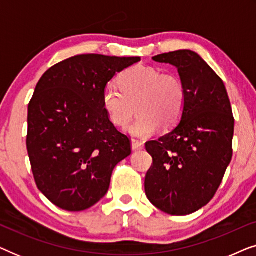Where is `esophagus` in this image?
Segmentation results:
<instances>
[{"label":"esophagus","instance_id":"1","mask_svg":"<svg viewBox=\"0 0 256 256\" xmlns=\"http://www.w3.org/2000/svg\"><path fill=\"white\" fill-rule=\"evenodd\" d=\"M144 148V144L141 141H138V140H132V149L134 150V152H138V150H142Z\"/></svg>","mask_w":256,"mask_h":256}]
</instances>
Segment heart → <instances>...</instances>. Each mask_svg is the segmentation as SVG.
Segmentation results:
<instances>
[{"label": "heart", "instance_id": "heart-1", "mask_svg": "<svg viewBox=\"0 0 256 256\" xmlns=\"http://www.w3.org/2000/svg\"><path fill=\"white\" fill-rule=\"evenodd\" d=\"M118 85H107L101 102L112 124L126 127L134 114L138 118L128 132L148 138L160 124L170 128L180 120L186 104V88L180 76L162 73L149 66H132L118 76Z\"/></svg>", "mask_w": 256, "mask_h": 256}]
</instances>
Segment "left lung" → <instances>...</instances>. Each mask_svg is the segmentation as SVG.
Segmentation results:
<instances>
[{"label": "left lung", "mask_w": 256, "mask_h": 256, "mask_svg": "<svg viewBox=\"0 0 256 256\" xmlns=\"http://www.w3.org/2000/svg\"><path fill=\"white\" fill-rule=\"evenodd\" d=\"M152 59L176 66L186 104L180 124L146 143L152 157L146 194L168 214H191L214 197L232 160V107L222 80L196 52L178 50Z\"/></svg>", "instance_id": "8db88e82"}]
</instances>
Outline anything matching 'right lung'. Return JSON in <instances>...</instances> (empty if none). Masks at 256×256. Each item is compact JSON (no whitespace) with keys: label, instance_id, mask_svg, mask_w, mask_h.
<instances>
[{"label":"right lung","instance_id":"add662e5","mask_svg":"<svg viewBox=\"0 0 256 256\" xmlns=\"http://www.w3.org/2000/svg\"><path fill=\"white\" fill-rule=\"evenodd\" d=\"M140 57L79 54L48 70L28 107L26 149L40 191L58 208L78 212L107 194L130 140L112 124L101 98L116 72Z\"/></svg>","mask_w":256,"mask_h":256}]
</instances>
